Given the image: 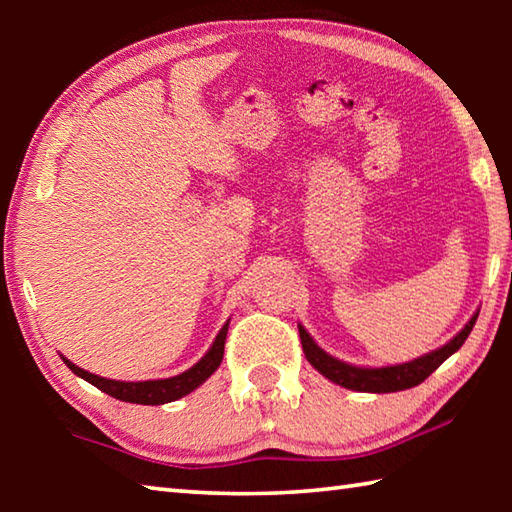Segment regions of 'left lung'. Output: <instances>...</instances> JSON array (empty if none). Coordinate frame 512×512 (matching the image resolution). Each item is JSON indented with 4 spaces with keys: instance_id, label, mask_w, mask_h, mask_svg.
<instances>
[{
    "instance_id": "obj_1",
    "label": "left lung",
    "mask_w": 512,
    "mask_h": 512,
    "mask_svg": "<svg viewBox=\"0 0 512 512\" xmlns=\"http://www.w3.org/2000/svg\"><path fill=\"white\" fill-rule=\"evenodd\" d=\"M476 316H479V311H476V314L470 318V323H467L452 341L445 343L443 348L431 350L429 354H422V357L413 361L397 363V366H384V368H359V366H352V363L336 359L332 354H327L323 348H318L316 341L311 339L305 327L298 325V329H300L302 352H305L307 361L329 381L359 393H395V391H406V388L422 384V381L427 379L431 372L440 366V363L452 357V354L465 343L467 336H470L472 327L476 323Z\"/></svg>"
}]
</instances>
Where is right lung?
<instances>
[{
  "label": "right lung",
  "instance_id": "right-lung-1",
  "mask_svg": "<svg viewBox=\"0 0 512 512\" xmlns=\"http://www.w3.org/2000/svg\"><path fill=\"white\" fill-rule=\"evenodd\" d=\"M228 325L230 320L221 327V332L216 334V339L212 343V348L207 350L205 357L194 363L192 368L180 372L176 377L169 379H149V381H117V379H106L94 375V372H88L76 366L65 357H60L65 361V366L79 375L81 379L90 381L92 386H97L99 391L108 393L110 397L121 402H131V404H149V406H158V404H167L173 400H180V397L189 395L196 391L198 386L203 384L207 377H212V372L221 366L223 359V348H225V336H228Z\"/></svg>",
  "mask_w": 512,
  "mask_h": 512
}]
</instances>
